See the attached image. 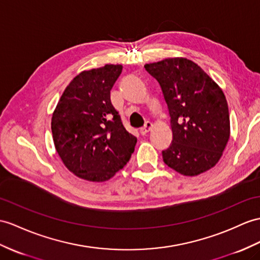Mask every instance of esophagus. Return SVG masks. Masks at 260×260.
<instances>
[{
  "label": "esophagus",
  "instance_id": "34e87169",
  "mask_svg": "<svg viewBox=\"0 0 260 260\" xmlns=\"http://www.w3.org/2000/svg\"><path fill=\"white\" fill-rule=\"evenodd\" d=\"M152 129V123L150 122V121H147L144 123V126L143 128H141V130H140V134L141 135H147L148 132L150 131Z\"/></svg>",
  "mask_w": 260,
  "mask_h": 260
}]
</instances>
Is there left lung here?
<instances>
[{"label": "left lung", "mask_w": 260, "mask_h": 260, "mask_svg": "<svg viewBox=\"0 0 260 260\" xmlns=\"http://www.w3.org/2000/svg\"><path fill=\"white\" fill-rule=\"evenodd\" d=\"M162 89L173 140L163 161L186 176L215 167L231 134L229 106L223 90L198 64L175 57L144 65Z\"/></svg>", "instance_id": "left-lung-1"}]
</instances>
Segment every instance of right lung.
I'll use <instances>...</instances> for the list:
<instances>
[{"label": "right lung", "mask_w": 260, "mask_h": 260, "mask_svg": "<svg viewBox=\"0 0 260 260\" xmlns=\"http://www.w3.org/2000/svg\"><path fill=\"white\" fill-rule=\"evenodd\" d=\"M121 72V65L81 72L66 87L53 113L57 153L80 179L108 181L135 151L137 138L125 130L110 100Z\"/></svg>", "instance_id": "obj_1"}]
</instances>
